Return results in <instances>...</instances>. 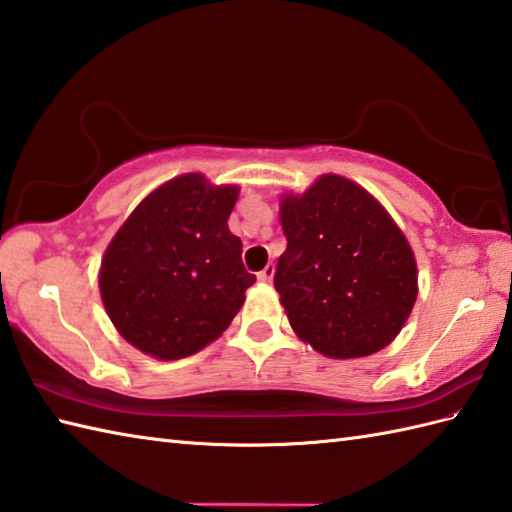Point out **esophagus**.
I'll list each match as a JSON object with an SVG mask.
<instances>
[{"label":"esophagus","mask_w":512,"mask_h":512,"mask_svg":"<svg viewBox=\"0 0 512 512\" xmlns=\"http://www.w3.org/2000/svg\"><path fill=\"white\" fill-rule=\"evenodd\" d=\"M273 277H275V266L273 264H268L264 270H259V273H257V279L264 281V284L273 281Z\"/></svg>","instance_id":"34e87169"}]
</instances>
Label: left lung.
Masks as SVG:
<instances>
[{"mask_svg":"<svg viewBox=\"0 0 512 512\" xmlns=\"http://www.w3.org/2000/svg\"><path fill=\"white\" fill-rule=\"evenodd\" d=\"M279 220L288 246L275 290L299 339L330 358L394 341L418 297V268L383 204L328 173L303 195H284Z\"/></svg>","mask_w":512,"mask_h":512,"instance_id":"left-lung-1","label":"left lung"}]
</instances>
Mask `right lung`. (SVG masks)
<instances>
[{
  "mask_svg": "<svg viewBox=\"0 0 512 512\" xmlns=\"http://www.w3.org/2000/svg\"><path fill=\"white\" fill-rule=\"evenodd\" d=\"M239 187L184 173L151 191L107 246L101 299L125 341L160 361L215 341L255 284L228 231Z\"/></svg>",
  "mask_w": 512,
  "mask_h": 512,
  "instance_id": "obj_1",
  "label": "right lung"
}]
</instances>
